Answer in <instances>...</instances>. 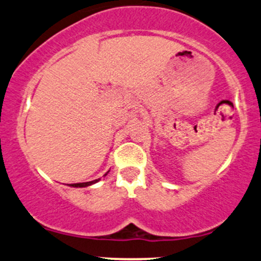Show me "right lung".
<instances>
[{
  "label": "right lung",
  "instance_id": "add662e5",
  "mask_svg": "<svg viewBox=\"0 0 261 261\" xmlns=\"http://www.w3.org/2000/svg\"><path fill=\"white\" fill-rule=\"evenodd\" d=\"M99 180V178H98ZM98 180H93V181H89V182H80V184H70L69 186H72V187H86V186H90L92 185V184H96Z\"/></svg>",
  "mask_w": 261,
  "mask_h": 261
}]
</instances>
